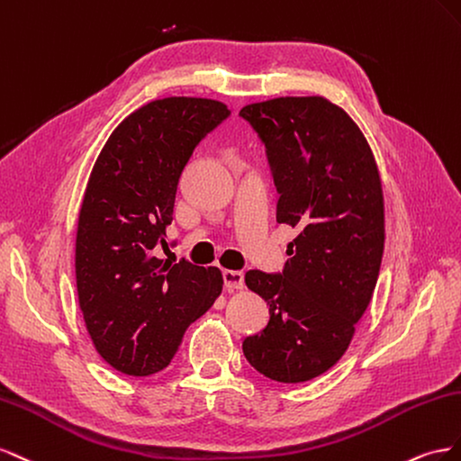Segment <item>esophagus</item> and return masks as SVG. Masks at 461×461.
Returning a JSON list of instances; mask_svg holds the SVG:
<instances>
[{
  "label": "esophagus",
  "mask_w": 461,
  "mask_h": 461,
  "mask_svg": "<svg viewBox=\"0 0 461 461\" xmlns=\"http://www.w3.org/2000/svg\"><path fill=\"white\" fill-rule=\"evenodd\" d=\"M223 285H226L230 292L233 289H243L245 285V276L241 270H223Z\"/></svg>",
  "instance_id": "esophagus-1"
}]
</instances>
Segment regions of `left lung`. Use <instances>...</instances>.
I'll list each match as a JSON object with an SVG mask.
<instances>
[{
	"label": "left lung",
	"mask_w": 461,
	"mask_h": 461,
	"mask_svg": "<svg viewBox=\"0 0 461 461\" xmlns=\"http://www.w3.org/2000/svg\"><path fill=\"white\" fill-rule=\"evenodd\" d=\"M240 115L267 147L276 220L299 231L282 274H245L270 321L245 338L243 353L276 383H305L341 359L371 303L384 251L383 183L361 129L330 100L282 96Z\"/></svg>",
	"instance_id": "8db88e82"
}]
</instances>
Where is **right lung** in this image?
Listing matches in <instances>:
<instances>
[{
	"label": "right lung",
	"instance_id": "add662e5",
	"mask_svg": "<svg viewBox=\"0 0 461 461\" xmlns=\"http://www.w3.org/2000/svg\"><path fill=\"white\" fill-rule=\"evenodd\" d=\"M228 115L210 98L152 100L113 129L92 167L77 226V294L92 344L123 375L162 371L221 294L220 268L172 265L154 247L166 245L183 167Z\"/></svg>",
	"mask_w": 461,
	"mask_h": 461
}]
</instances>
